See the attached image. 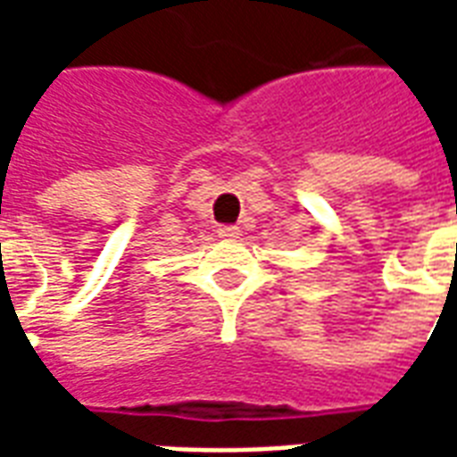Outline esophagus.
I'll return each mask as SVG.
<instances>
[{
  "label": "esophagus",
  "instance_id": "34e87169",
  "mask_svg": "<svg viewBox=\"0 0 457 457\" xmlns=\"http://www.w3.org/2000/svg\"><path fill=\"white\" fill-rule=\"evenodd\" d=\"M218 235L222 239H235V237H239V228L237 225H220Z\"/></svg>",
  "mask_w": 457,
  "mask_h": 457
}]
</instances>
